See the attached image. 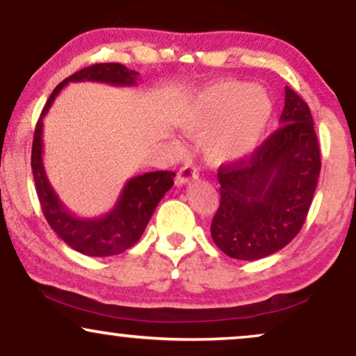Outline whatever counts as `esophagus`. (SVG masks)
Returning a JSON list of instances; mask_svg holds the SVG:
<instances>
[{"mask_svg": "<svg viewBox=\"0 0 356 356\" xmlns=\"http://www.w3.org/2000/svg\"><path fill=\"white\" fill-rule=\"evenodd\" d=\"M197 177H199V170L189 162V164L181 167V170L177 172V177H175V184H177V186H184V184L194 181V179Z\"/></svg>", "mask_w": 356, "mask_h": 356, "instance_id": "1", "label": "esophagus"}]
</instances>
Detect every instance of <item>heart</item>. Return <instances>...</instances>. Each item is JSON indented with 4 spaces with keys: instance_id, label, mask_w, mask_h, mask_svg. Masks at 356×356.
Instances as JSON below:
<instances>
[{
    "instance_id": "heart-1",
    "label": "heart",
    "mask_w": 356,
    "mask_h": 356,
    "mask_svg": "<svg viewBox=\"0 0 356 356\" xmlns=\"http://www.w3.org/2000/svg\"><path fill=\"white\" fill-rule=\"evenodd\" d=\"M275 113V102L251 81L209 85L189 100L179 125L192 136H206L204 154L216 165L248 159L259 145Z\"/></svg>"
}]
</instances>
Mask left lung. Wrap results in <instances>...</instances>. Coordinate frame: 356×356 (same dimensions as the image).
I'll return each mask as SVG.
<instances>
[{
	"instance_id": "left-lung-1",
	"label": "left lung",
	"mask_w": 356,
	"mask_h": 356,
	"mask_svg": "<svg viewBox=\"0 0 356 356\" xmlns=\"http://www.w3.org/2000/svg\"><path fill=\"white\" fill-rule=\"evenodd\" d=\"M281 127L249 155L220 165V204L211 236L234 259L256 261L283 249L303 227L321 170L308 104L284 88Z\"/></svg>"
}]
</instances>
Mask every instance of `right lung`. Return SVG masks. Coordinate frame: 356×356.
<instances>
[{
  "label": "right lung",
  "mask_w": 356,
  "mask_h": 356,
  "mask_svg": "<svg viewBox=\"0 0 356 356\" xmlns=\"http://www.w3.org/2000/svg\"><path fill=\"white\" fill-rule=\"evenodd\" d=\"M138 73L120 63H95L65 79L51 92L50 99L36 122L33 147H31V170H33L36 194L48 224L68 246L93 257L120 254L140 239L142 232L152 218L155 207L165 192L174 186L175 174L157 170L132 177L122 189L113 209L105 216L83 219L67 209L53 191L43 167V117L50 110L60 90L70 81H100L115 87L137 85Z\"/></svg>",
  "instance_id": "obj_1"
}]
</instances>
